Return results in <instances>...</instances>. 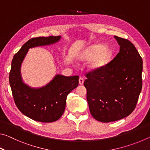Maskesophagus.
I'll use <instances>...</instances> for the list:
<instances>
[{
  "mask_svg": "<svg viewBox=\"0 0 150 150\" xmlns=\"http://www.w3.org/2000/svg\"><path fill=\"white\" fill-rule=\"evenodd\" d=\"M79 83L80 85H83V83H84V79L83 77H79Z\"/></svg>",
  "mask_w": 150,
  "mask_h": 150,
  "instance_id": "1",
  "label": "esophagus"
}]
</instances>
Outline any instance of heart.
<instances>
[{
	"label": "heart",
	"mask_w": 150,
	"mask_h": 150,
	"mask_svg": "<svg viewBox=\"0 0 150 150\" xmlns=\"http://www.w3.org/2000/svg\"><path fill=\"white\" fill-rule=\"evenodd\" d=\"M112 57L111 51L105 47L103 45L95 44L88 48L83 54L82 59L84 61H91L90 69L96 71L102 69L110 62Z\"/></svg>",
	"instance_id": "b5f03b06"
}]
</instances>
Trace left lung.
<instances>
[{"mask_svg": "<svg viewBox=\"0 0 150 150\" xmlns=\"http://www.w3.org/2000/svg\"><path fill=\"white\" fill-rule=\"evenodd\" d=\"M120 51L105 67L85 74L84 86L91 115L110 122L130 115L136 108L142 88L143 62L128 40L115 36Z\"/></svg>", "mask_w": 150, "mask_h": 150, "instance_id": "obj_1", "label": "left lung"}]
</instances>
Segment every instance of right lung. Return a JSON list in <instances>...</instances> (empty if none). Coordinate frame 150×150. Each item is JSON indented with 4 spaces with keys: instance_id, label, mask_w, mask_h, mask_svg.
<instances>
[{
    "instance_id": "obj_1",
    "label": "right lung",
    "mask_w": 150,
    "mask_h": 150,
    "mask_svg": "<svg viewBox=\"0 0 150 150\" xmlns=\"http://www.w3.org/2000/svg\"><path fill=\"white\" fill-rule=\"evenodd\" d=\"M60 38H33L22 45L12 61L9 83L14 103L22 114L41 122H52L62 116L67 95L79 85V76L57 75L45 87L32 88L22 82L20 65L29 48L54 44Z\"/></svg>"
}]
</instances>
